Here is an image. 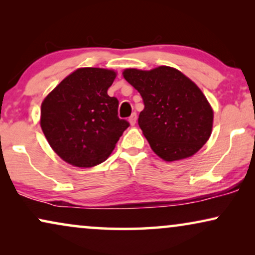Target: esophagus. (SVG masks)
<instances>
[{
	"label": "esophagus",
	"instance_id": "esophagus-1",
	"mask_svg": "<svg viewBox=\"0 0 255 255\" xmlns=\"http://www.w3.org/2000/svg\"><path fill=\"white\" fill-rule=\"evenodd\" d=\"M128 122H130L131 125H134L135 122H137V114H135V113L132 114L130 118H128Z\"/></svg>",
	"mask_w": 255,
	"mask_h": 255
}]
</instances>
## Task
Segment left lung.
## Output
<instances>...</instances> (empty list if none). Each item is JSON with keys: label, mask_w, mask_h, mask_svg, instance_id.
<instances>
[{"label": "left lung", "mask_w": 255, "mask_h": 255, "mask_svg": "<svg viewBox=\"0 0 255 255\" xmlns=\"http://www.w3.org/2000/svg\"><path fill=\"white\" fill-rule=\"evenodd\" d=\"M123 76L144 101L138 124L156 155L175 161L200 151L211 134L214 111L189 78L168 66L128 68Z\"/></svg>", "instance_id": "left-lung-1"}]
</instances>
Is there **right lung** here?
I'll return each mask as SVG.
<instances>
[{"label": "right lung", "mask_w": 255, "mask_h": 255, "mask_svg": "<svg viewBox=\"0 0 255 255\" xmlns=\"http://www.w3.org/2000/svg\"><path fill=\"white\" fill-rule=\"evenodd\" d=\"M116 72L79 68L41 103L40 127L66 162L88 168L106 161L128 122L118 117V100L108 95Z\"/></svg>", "instance_id": "1"}]
</instances>
